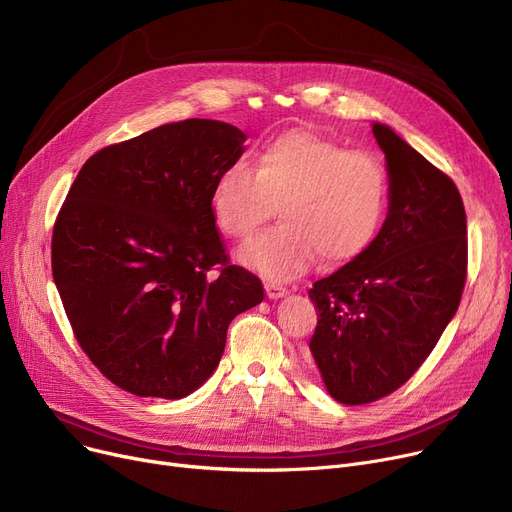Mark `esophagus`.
Masks as SVG:
<instances>
[{
    "mask_svg": "<svg viewBox=\"0 0 512 512\" xmlns=\"http://www.w3.org/2000/svg\"><path fill=\"white\" fill-rule=\"evenodd\" d=\"M265 292H267V297H270V299H282L288 294V288H284L278 282H265Z\"/></svg>",
    "mask_w": 512,
    "mask_h": 512,
    "instance_id": "1",
    "label": "esophagus"
}]
</instances>
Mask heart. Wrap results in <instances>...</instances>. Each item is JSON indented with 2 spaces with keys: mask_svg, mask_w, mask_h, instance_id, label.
<instances>
[{
  "mask_svg": "<svg viewBox=\"0 0 512 512\" xmlns=\"http://www.w3.org/2000/svg\"><path fill=\"white\" fill-rule=\"evenodd\" d=\"M388 193V168L375 153L288 130L263 145L255 168L234 161L218 174L211 211L226 236L247 240L278 205L282 224L249 242L240 261L288 280L317 257L326 265L359 257L382 226Z\"/></svg>",
  "mask_w": 512,
  "mask_h": 512,
  "instance_id": "heart-1",
  "label": "heart"
}]
</instances>
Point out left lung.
Wrapping results in <instances>:
<instances>
[{
    "label": "left lung",
    "mask_w": 512,
    "mask_h": 512,
    "mask_svg": "<svg viewBox=\"0 0 512 512\" xmlns=\"http://www.w3.org/2000/svg\"><path fill=\"white\" fill-rule=\"evenodd\" d=\"M390 176L388 218L371 245L309 290L311 359L342 405L405 384L434 351L467 280V215L448 174L373 124Z\"/></svg>",
    "instance_id": "left-lung-1"
}]
</instances>
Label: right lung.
<instances>
[{
    "instance_id": "add662e5",
    "label": "right lung",
    "mask_w": 512,
    "mask_h": 512,
    "mask_svg": "<svg viewBox=\"0 0 512 512\" xmlns=\"http://www.w3.org/2000/svg\"><path fill=\"white\" fill-rule=\"evenodd\" d=\"M245 134L191 118L91 155L53 224L51 272L74 338L134 396L182 398L218 367L230 321L263 301L232 265L211 191Z\"/></svg>"
}]
</instances>
